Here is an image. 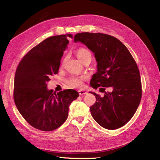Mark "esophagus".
Returning a JSON list of instances; mask_svg holds the SVG:
<instances>
[{
	"mask_svg": "<svg viewBox=\"0 0 160 160\" xmlns=\"http://www.w3.org/2000/svg\"><path fill=\"white\" fill-rule=\"evenodd\" d=\"M79 94L80 95H84L88 94V92H87L86 91H84V90H79Z\"/></svg>",
	"mask_w": 160,
	"mask_h": 160,
	"instance_id": "esophagus-1",
	"label": "esophagus"
}]
</instances>
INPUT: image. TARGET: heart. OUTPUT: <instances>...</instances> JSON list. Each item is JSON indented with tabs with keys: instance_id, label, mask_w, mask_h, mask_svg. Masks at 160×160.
<instances>
[{
	"instance_id": "b5f03b06",
	"label": "heart",
	"mask_w": 160,
	"mask_h": 160,
	"mask_svg": "<svg viewBox=\"0 0 160 160\" xmlns=\"http://www.w3.org/2000/svg\"><path fill=\"white\" fill-rule=\"evenodd\" d=\"M77 57L78 59L83 62V64L86 62H91L92 60V54L91 51L84 47H81L77 49L76 52ZM66 59H63L62 62V65L65 63ZM88 78L86 75H81V76H71L67 81L69 85L72 88H81L83 85V81Z\"/></svg>"
}]
</instances>
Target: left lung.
<instances>
[{
	"label": "left lung",
	"mask_w": 160,
	"mask_h": 160,
	"mask_svg": "<svg viewBox=\"0 0 160 160\" xmlns=\"http://www.w3.org/2000/svg\"><path fill=\"white\" fill-rule=\"evenodd\" d=\"M74 41L81 42L95 54L98 71L90 84L101 92L110 91L96 98L90 107L92 117L101 127L113 130L123 126L132 118L142 98V82L138 65L130 52L118 38L103 33L81 32Z\"/></svg>",
	"instance_id": "8db88e82"
}]
</instances>
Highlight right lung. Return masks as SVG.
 <instances>
[{"label":"right lung","instance_id":"add662e5","mask_svg":"<svg viewBox=\"0 0 160 160\" xmlns=\"http://www.w3.org/2000/svg\"><path fill=\"white\" fill-rule=\"evenodd\" d=\"M71 34L46 38L23 57L16 70L14 101L31 126L44 132L56 129L68 117L70 104L79 97L74 89L56 93L47 89L50 76L59 71Z\"/></svg>","mask_w":160,"mask_h":160}]
</instances>
